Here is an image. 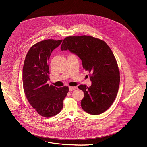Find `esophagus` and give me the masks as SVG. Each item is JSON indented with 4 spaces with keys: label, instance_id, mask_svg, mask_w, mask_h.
I'll return each mask as SVG.
<instances>
[{
    "label": "esophagus",
    "instance_id": "34e87169",
    "mask_svg": "<svg viewBox=\"0 0 147 147\" xmlns=\"http://www.w3.org/2000/svg\"><path fill=\"white\" fill-rule=\"evenodd\" d=\"M69 91H73L76 89V86H69Z\"/></svg>",
    "mask_w": 147,
    "mask_h": 147
}]
</instances>
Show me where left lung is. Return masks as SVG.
Here are the masks:
<instances>
[{"label": "left lung", "mask_w": 147, "mask_h": 147, "mask_svg": "<svg viewBox=\"0 0 147 147\" xmlns=\"http://www.w3.org/2000/svg\"><path fill=\"white\" fill-rule=\"evenodd\" d=\"M61 49L76 54L81 59L83 68L91 74L92 85L78 87L84 93L82 108L93 115L105 112L117 96L120 80L118 65L111 48L102 40L82 35L66 37Z\"/></svg>", "instance_id": "1"}]
</instances>
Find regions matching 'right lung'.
Returning a JSON list of instances; mask_svg holds the SVG:
<instances>
[{"label":"right lung","instance_id":"add662e5","mask_svg":"<svg viewBox=\"0 0 147 147\" xmlns=\"http://www.w3.org/2000/svg\"><path fill=\"white\" fill-rule=\"evenodd\" d=\"M62 40L47 39L34 45L28 50L23 67V90L32 107L45 117H51L62 110L69 88H57L47 83L49 78L48 61L51 53Z\"/></svg>","mask_w":147,"mask_h":147}]
</instances>
